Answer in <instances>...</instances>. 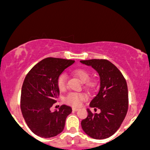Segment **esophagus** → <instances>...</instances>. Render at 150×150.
Listing matches in <instances>:
<instances>
[{
    "label": "esophagus",
    "mask_w": 150,
    "mask_h": 150,
    "mask_svg": "<svg viewBox=\"0 0 150 150\" xmlns=\"http://www.w3.org/2000/svg\"><path fill=\"white\" fill-rule=\"evenodd\" d=\"M78 110H79L78 108H74V107L72 108V111H73V112H77Z\"/></svg>",
    "instance_id": "1"
}]
</instances>
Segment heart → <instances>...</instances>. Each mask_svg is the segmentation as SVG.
Masks as SVG:
<instances>
[{
    "mask_svg": "<svg viewBox=\"0 0 150 150\" xmlns=\"http://www.w3.org/2000/svg\"><path fill=\"white\" fill-rule=\"evenodd\" d=\"M72 74L79 79L81 82L86 83L87 87L91 88L94 86V83H91V82H87L89 80L90 74L85 69H76L72 71ZM57 86L61 91L65 90L66 87H67V76L65 74H62L59 76L57 79ZM86 99V96L84 94L71 92L66 96L65 102L69 105L72 106V107H79L81 104L82 101H84Z\"/></svg>",
    "mask_w": 150,
    "mask_h": 150,
    "instance_id": "1",
    "label": "heart"
}]
</instances>
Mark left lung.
I'll return each mask as SVG.
<instances>
[{
    "label": "left lung",
    "instance_id": "8db88e82",
    "mask_svg": "<svg viewBox=\"0 0 150 150\" xmlns=\"http://www.w3.org/2000/svg\"><path fill=\"white\" fill-rule=\"evenodd\" d=\"M91 67L99 74V92L90 102V107L101 110L93 114L87 109L88 116L81 121V127L90 137L103 139L113 135L120 128L128 110V88L123 75L112 63L106 59L80 61Z\"/></svg>",
    "mask_w": 150,
    "mask_h": 150
}]
</instances>
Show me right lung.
<instances>
[{"label": "right lung", "instance_id": "right-lung-1", "mask_svg": "<svg viewBox=\"0 0 150 150\" xmlns=\"http://www.w3.org/2000/svg\"><path fill=\"white\" fill-rule=\"evenodd\" d=\"M75 62L46 58L36 64L24 79L21 96V109L30 129L43 138L55 137L64 130L66 119L72 112L62 105L59 111L51 107L59 95L57 79L62 72Z\"/></svg>", "mask_w": 150, "mask_h": 150}]
</instances>
